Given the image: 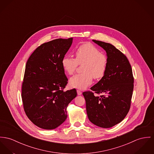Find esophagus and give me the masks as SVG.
I'll use <instances>...</instances> for the list:
<instances>
[{
    "label": "esophagus",
    "instance_id": "34e87169",
    "mask_svg": "<svg viewBox=\"0 0 154 154\" xmlns=\"http://www.w3.org/2000/svg\"><path fill=\"white\" fill-rule=\"evenodd\" d=\"M77 94L79 95H81L82 94V92L80 90H77Z\"/></svg>",
    "mask_w": 154,
    "mask_h": 154
}]
</instances>
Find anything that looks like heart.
Instances as JSON below:
<instances>
[{
    "mask_svg": "<svg viewBox=\"0 0 154 154\" xmlns=\"http://www.w3.org/2000/svg\"><path fill=\"white\" fill-rule=\"evenodd\" d=\"M75 59L66 56L61 60L62 67L69 75L75 71L78 64H84L82 71L84 73L77 74L70 79L72 87L84 89L90 85L93 79L99 80L106 72L108 59L106 56L90 43L81 45L75 50Z\"/></svg>",
    "mask_w": 154,
    "mask_h": 154,
    "instance_id": "heart-1",
    "label": "heart"
}]
</instances>
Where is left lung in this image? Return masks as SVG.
Returning <instances> with one entry per match:
<instances>
[{"instance_id": "obj_1", "label": "left lung", "mask_w": 154, "mask_h": 154, "mask_svg": "<svg viewBox=\"0 0 154 154\" xmlns=\"http://www.w3.org/2000/svg\"><path fill=\"white\" fill-rule=\"evenodd\" d=\"M106 53L108 66L104 77L83 93L89 120L95 125L108 128L121 122L131 106L134 77L127 57L111 44L93 40Z\"/></svg>"}]
</instances>
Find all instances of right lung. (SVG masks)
I'll return each instance as SVG.
<instances>
[{"label": "right lung", "mask_w": 154, "mask_h": 154, "mask_svg": "<svg viewBox=\"0 0 154 154\" xmlns=\"http://www.w3.org/2000/svg\"><path fill=\"white\" fill-rule=\"evenodd\" d=\"M72 38H57L38 46L27 61L22 98L24 112L38 127L53 130L67 117V107L77 96L75 88L64 91L68 79L61 60Z\"/></svg>", "instance_id": "add662e5"}]
</instances>
